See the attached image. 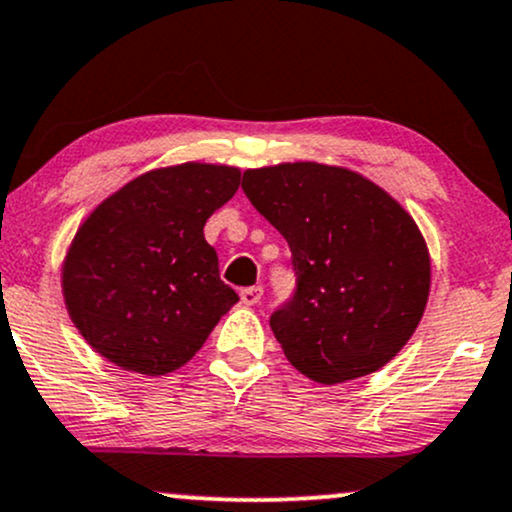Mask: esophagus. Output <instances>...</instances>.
Instances as JSON below:
<instances>
[{"label": "esophagus", "instance_id": "1", "mask_svg": "<svg viewBox=\"0 0 512 512\" xmlns=\"http://www.w3.org/2000/svg\"><path fill=\"white\" fill-rule=\"evenodd\" d=\"M262 295H264L262 286H248L240 291V300H243L245 305H257L262 300Z\"/></svg>", "mask_w": 512, "mask_h": 512}]
</instances>
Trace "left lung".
Wrapping results in <instances>:
<instances>
[{"mask_svg": "<svg viewBox=\"0 0 512 512\" xmlns=\"http://www.w3.org/2000/svg\"><path fill=\"white\" fill-rule=\"evenodd\" d=\"M243 193L291 248L293 295L269 317L291 365L319 384L384 367L429 298L410 214L367 178L312 162L245 171Z\"/></svg>", "mask_w": 512, "mask_h": 512, "instance_id": "8db88e82", "label": "left lung"}]
</instances>
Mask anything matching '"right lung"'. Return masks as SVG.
<instances>
[{
    "mask_svg": "<svg viewBox=\"0 0 512 512\" xmlns=\"http://www.w3.org/2000/svg\"><path fill=\"white\" fill-rule=\"evenodd\" d=\"M238 186L233 166H169L138 176L90 214L66 255L64 298L97 353L157 377L202 348L238 303L202 229Z\"/></svg>",
    "mask_w": 512,
    "mask_h": 512,
    "instance_id": "obj_1",
    "label": "right lung"
}]
</instances>
